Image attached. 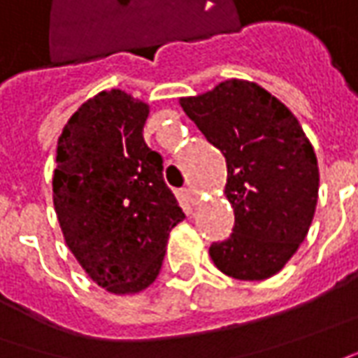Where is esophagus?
Masks as SVG:
<instances>
[{"instance_id": "34e87169", "label": "esophagus", "mask_w": 358, "mask_h": 358, "mask_svg": "<svg viewBox=\"0 0 358 358\" xmlns=\"http://www.w3.org/2000/svg\"><path fill=\"white\" fill-rule=\"evenodd\" d=\"M184 194H186V198H188L189 203H198V199H199V194L196 192L194 188H186L184 189Z\"/></svg>"}]
</instances>
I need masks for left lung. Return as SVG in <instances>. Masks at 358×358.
<instances>
[{"mask_svg": "<svg viewBox=\"0 0 358 358\" xmlns=\"http://www.w3.org/2000/svg\"><path fill=\"white\" fill-rule=\"evenodd\" d=\"M180 106L227 162L235 227L211 245V261L237 280L271 278L303 243L315 213L320 169L310 138L280 99L247 80L180 97Z\"/></svg>", "mask_w": 358, "mask_h": 358, "instance_id": "1", "label": "left lung"}]
</instances>
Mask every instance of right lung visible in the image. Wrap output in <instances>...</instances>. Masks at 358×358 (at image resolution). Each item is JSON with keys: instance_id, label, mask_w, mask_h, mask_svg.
<instances>
[{"instance_id": "add662e5", "label": "right lung", "mask_w": 358, "mask_h": 358, "mask_svg": "<svg viewBox=\"0 0 358 358\" xmlns=\"http://www.w3.org/2000/svg\"><path fill=\"white\" fill-rule=\"evenodd\" d=\"M148 103L123 90L90 97L62 129L52 201L68 249L97 286L125 296L159 276L184 211L143 138Z\"/></svg>"}]
</instances>
